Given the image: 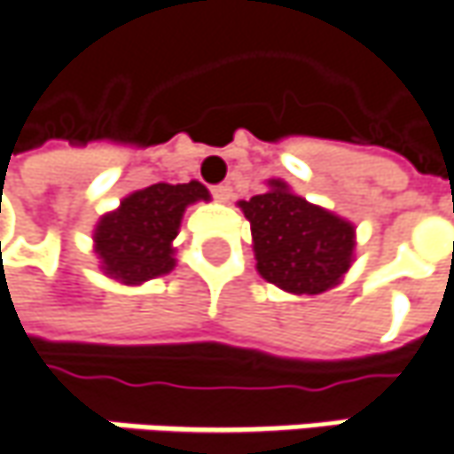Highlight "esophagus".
<instances>
[{
	"label": "esophagus",
	"instance_id": "obj_1",
	"mask_svg": "<svg viewBox=\"0 0 454 454\" xmlns=\"http://www.w3.org/2000/svg\"><path fill=\"white\" fill-rule=\"evenodd\" d=\"M211 193H214V199H219V201H230V196H232V185H230V183H219V185H214V188H211Z\"/></svg>",
	"mask_w": 454,
	"mask_h": 454
}]
</instances>
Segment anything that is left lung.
Here are the masks:
<instances>
[{
	"label": "left lung",
	"instance_id": "8db88e82",
	"mask_svg": "<svg viewBox=\"0 0 454 454\" xmlns=\"http://www.w3.org/2000/svg\"><path fill=\"white\" fill-rule=\"evenodd\" d=\"M250 222L258 271L294 294H320L351 266L354 227L271 180L266 193L240 201Z\"/></svg>",
	"mask_w": 454,
	"mask_h": 454
}]
</instances>
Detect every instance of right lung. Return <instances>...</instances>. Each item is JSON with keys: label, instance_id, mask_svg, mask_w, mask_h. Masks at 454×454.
Instances as JSON below:
<instances>
[{"label": "right lung", "instance_id": "right-lung-1", "mask_svg": "<svg viewBox=\"0 0 454 454\" xmlns=\"http://www.w3.org/2000/svg\"><path fill=\"white\" fill-rule=\"evenodd\" d=\"M207 201L209 191L191 183H154L121 201V209L106 214L95 230V253L103 269L126 284L168 274L176 266L173 247L180 216L188 204Z\"/></svg>", "mask_w": 454, "mask_h": 454}]
</instances>
